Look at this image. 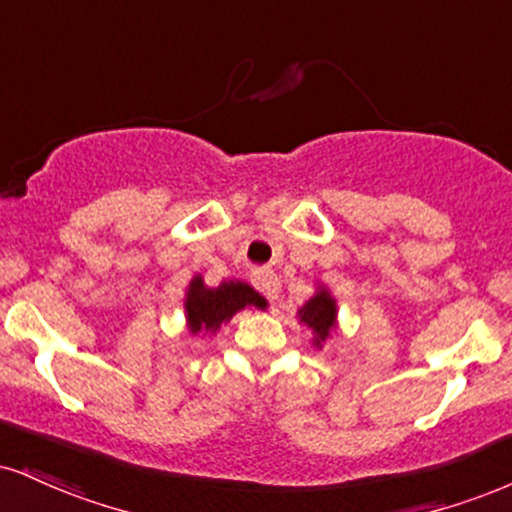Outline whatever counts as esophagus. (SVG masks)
Here are the masks:
<instances>
[{"instance_id":"esophagus-1","label":"esophagus","mask_w":512,"mask_h":512,"mask_svg":"<svg viewBox=\"0 0 512 512\" xmlns=\"http://www.w3.org/2000/svg\"><path fill=\"white\" fill-rule=\"evenodd\" d=\"M252 286L257 288V291H260L264 298L267 300H274L279 298V293H281V283H279V279H276L274 274H267V272H255L252 274Z\"/></svg>"}]
</instances>
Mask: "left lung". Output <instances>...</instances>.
<instances>
[{
  "mask_svg": "<svg viewBox=\"0 0 512 512\" xmlns=\"http://www.w3.org/2000/svg\"><path fill=\"white\" fill-rule=\"evenodd\" d=\"M300 322H305L312 331H315L317 334L315 343L319 346V343L329 336V331L334 329V322H336V305L334 300H331V295L326 291L317 293L315 298L300 310Z\"/></svg>",
  "mask_w": 512,
  "mask_h": 512,
  "instance_id": "8db88e82",
  "label": "left lung"
}]
</instances>
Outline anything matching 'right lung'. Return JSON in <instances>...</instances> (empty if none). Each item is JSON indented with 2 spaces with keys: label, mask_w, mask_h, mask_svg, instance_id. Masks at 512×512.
Instances as JSON below:
<instances>
[{
  "label": "right lung",
  "mask_w": 512,
  "mask_h": 512,
  "mask_svg": "<svg viewBox=\"0 0 512 512\" xmlns=\"http://www.w3.org/2000/svg\"><path fill=\"white\" fill-rule=\"evenodd\" d=\"M267 307V300L260 293L252 291L248 283L229 281L221 283L219 288H205L200 276L190 283L186 312L190 331H217L221 322H229L243 307Z\"/></svg>",
  "instance_id": "obj_1"
}]
</instances>
